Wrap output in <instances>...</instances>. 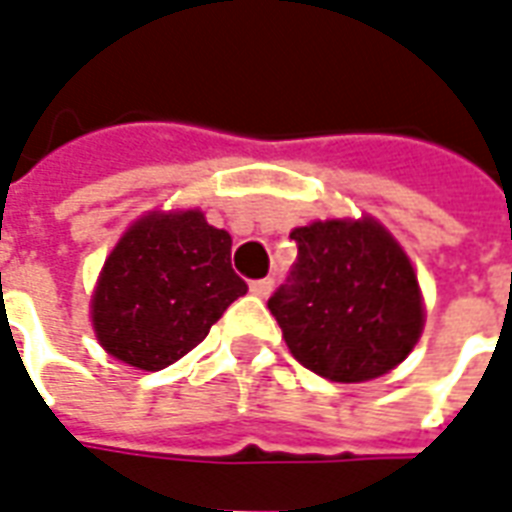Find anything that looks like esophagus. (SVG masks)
<instances>
[{
  "label": "esophagus",
  "mask_w": 512,
  "mask_h": 512,
  "mask_svg": "<svg viewBox=\"0 0 512 512\" xmlns=\"http://www.w3.org/2000/svg\"><path fill=\"white\" fill-rule=\"evenodd\" d=\"M272 286H275L272 278H259V281H251V292L256 294V297H267V294L272 292Z\"/></svg>",
  "instance_id": "34e87169"
}]
</instances>
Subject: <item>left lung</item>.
<instances>
[{
    "label": "left lung",
    "mask_w": 512,
    "mask_h": 512,
    "mask_svg": "<svg viewBox=\"0 0 512 512\" xmlns=\"http://www.w3.org/2000/svg\"><path fill=\"white\" fill-rule=\"evenodd\" d=\"M297 261L270 297L286 346L333 382H368L412 352L423 330L417 275L374 220L292 231Z\"/></svg>",
    "instance_id": "obj_1"
}]
</instances>
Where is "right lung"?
<instances>
[{
	"label": "right lung",
	"instance_id": "1",
	"mask_svg": "<svg viewBox=\"0 0 512 512\" xmlns=\"http://www.w3.org/2000/svg\"><path fill=\"white\" fill-rule=\"evenodd\" d=\"M248 283L231 270V237L196 210L149 215L100 272L92 324L108 354L160 371L199 346Z\"/></svg>",
	"mask_w": 512,
	"mask_h": 512
}]
</instances>
